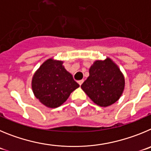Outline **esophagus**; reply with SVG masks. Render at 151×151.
<instances>
[{"instance_id": "1", "label": "esophagus", "mask_w": 151, "mask_h": 151, "mask_svg": "<svg viewBox=\"0 0 151 151\" xmlns=\"http://www.w3.org/2000/svg\"><path fill=\"white\" fill-rule=\"evenodd\" d=\"M83 80H81V81H78V82H77V83H79V85H80V86H81V85H82V83H83Z\"/></svg>"}]
</instances>
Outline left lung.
<instances>
[{
	"instance_id": "left-lung-1",
	"label": "left lung",
	"mask_w": 151,
	"mask_h": 151,
	"mask_svg": "<svg viewBox=\"0 0 151 151\" xmlns=\"http://www.w3.org/2000/svg\"><path fill=\"white\" fill-rule=\"evenodd\" d=\"M89 72L81 88L95 104L105 108L119 100L124 91L125 77L112 59L95 61Z\"/></svg>"
}]
</instances>
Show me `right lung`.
I'll list each match as a JSON object with an SVG mask.
<instances>
[{"label": "right lung", "instance_id": "1", "mask_svg": "<svg viewBox=\"0 0 151 151\" xmlns=\"http://www.w3.org/2000/svg\"><path fill=\"white\" fill-rule=\"evenodd\" d=\"M80 86L63 65V62L50 58L34 74L32 88L35 97L47 108H55L67 101Z\"/></svg>", "mask_w": 151, "mask_h": 151}]
</instances>
